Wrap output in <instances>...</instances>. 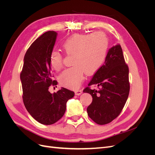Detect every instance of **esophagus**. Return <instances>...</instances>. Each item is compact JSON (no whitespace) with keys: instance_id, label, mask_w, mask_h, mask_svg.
I'll use <instances>...</instances> for the list:
<instances>
[{"instance_id":"esophagus-1","label":"esophagus","mask_w":155,"mask_h":155,"mask_svg":"<svg viewBox=\"0 0 155 155\" xmlns=\"http://www.w3.org/2000/svg\"><path fill=\"white\" fill-rule=\"evenodd\" d=\"M82 93V91L81 90H77L75 91V94H76V95L77 96H79Z\"/></svg>"}]
</instances>
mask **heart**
<instances>
[{
  "label": "heart",
  "instance_id": "1",
  "mask_svg": "<svg viewBox=\"0 0 155 155\" xmlns=\"http://www.w3.org/2000/svg\"><path fill=\"white\" fill-rule=\"evenodd\" d=\"M109 45V38L103 32L70 37L63 44V49L67 55H72V65L59 75L61 85L70 88H76L83 81L84 72L92 75L97 72L105 62ZM50 61L55 70L62 68L63 58L59 51H53Z\"/></svg>",
  "mask_w": 155,
  "mask_h": 155
}]
</instances>
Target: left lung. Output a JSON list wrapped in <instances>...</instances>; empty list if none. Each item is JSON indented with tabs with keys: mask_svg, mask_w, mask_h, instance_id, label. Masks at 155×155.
<instances>
[{
	"mask_svg": "<svg viewBox=\"0 0 155 155\" xmlns=\"http://www.w3.org/2000/svg\"><path fill=\"white\" fill-rule=\"evenodd\" d=\"M92 85L97 86L98 90L92 89ZM129 91V67L121 46L118 45L109 50L104 64L83 90L92 97L91 104L87 109L88 116L99 125L111 122L121 113Z\"/></svg>",
	"mask_w": 155,
	"mask_h": 155,
	"instance_id": "left-lung-1",
	"label": "left lung"
}]
</instances>
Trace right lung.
<instances>
[{
    "label": "right lung",
    "mask_w": 155,
    "mask_h": 155,
    "mask_svg": "<svg viewBox=\"0 0 155 155\" xmlns=\"http://www.w3.org/2000/svg\"><path fill=\"white\" fill-rule=\"evenodd\" d=\"M54 31L45 32L27 50L20 78L22 100L26 110L38 122L51 125L63 116L67 101L74 92L61 88L51 94V85H58L54 80L50 67V56L57 38Z\"/></svg>",
    "instance_id": "obj_1"
}]
</instances>
